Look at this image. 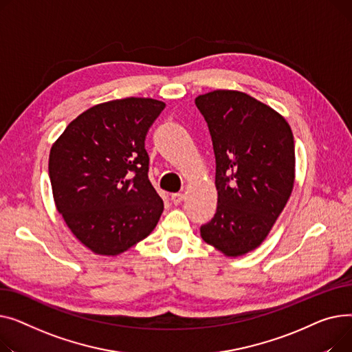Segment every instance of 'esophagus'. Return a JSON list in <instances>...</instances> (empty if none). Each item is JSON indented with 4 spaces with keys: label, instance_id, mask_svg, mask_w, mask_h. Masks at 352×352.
<instances>
[{
    "label": "esophagus",
    "instance_id": "1",
    "mask_svg": "<svg viewBox=\"0 0 352 352\" xmlns=\"http://www.w3.org/2000/svg\"><path fill=\"white\" fill-rule=\"evenodd\" d=\"M183 199H184V193H173V195H172V201H173L175 204L182 203Z\"/></svg>",
    "mask_w": 352,
    "mask_h": 352
}]
</instances>
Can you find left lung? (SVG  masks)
<instances>
[{
    "instance_id": "1",
    "label": "left lung",
    "mask_w": 352,
    "mask_h": 352,
    "mask_svg": "<svg viewBox=\"0 0 352 352\" xmlns=\"http://www.w3.org/2000/svg\"><path fill=\"white\" fill-rule=\"evenodd\" d=\"M216 156L217 210L201 239L227 257L256 250L292 196L294 138L273 108L240 91L216 89L195 99Z\"/></svg>"
}]
</instances>
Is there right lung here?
Here are the masks:
<instances>
[{"label": "right lung", "instance_id": "add662e5", "mask_svg": "<svg viewBox=\"0 0 352 352\" xmlns=\"http://www.w3.org/2000/svg\"><path fill=\"white\" fill-rule=\"evenodd\" d=\"M166 103L125 98L75 118L54 142L50 179L56 210L98 256H118L146 239L163 212L148 177L144 139Z\"/></svg>", "mask_w": 352, "mask_h": 352}]
</instances>
